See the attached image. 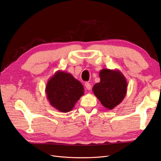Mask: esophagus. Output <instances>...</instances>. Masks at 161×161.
I'll list each match as a JSON object with an SVG mask.
<instances>
[{
	"mask_svg": "<svg viewBox=\"0 0 161 161\" xmlns=\"http://www.w3.org/2000/svg\"><path fill=\"white\" fill-rule=\"evenodd\" d=\"M85 86H86V89L87 90H90L91 89H92V86H91V84H90V83H88V82H86V84H85Z\"/></svg>",
	"mask_w": 161,
	"mask_h": 161,
	"instance_id": "1",
	"label": "esophagus"
}]
</instances>
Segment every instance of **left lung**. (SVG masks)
<instances>
[{"label": "left lung", "mask_w": 161, "mask_h": 161, "mask_svg": "<svg viewBox=\"0 0 161 161\" xmlns=\"http://www.w3.org/2000/svg\"><path fill=\"white\" fill-rule=\"evenodd\" d=\"M100 81L92 88L96 97L107 109L121 103L127 94V81L119 69L104 68L99 71Z\"/></svg>", "instance_id": "left-lung-1"}]
</instances>
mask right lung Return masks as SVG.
Segmentation results:
<instances>
[{
	"instance_id": "obj_1",
	"label": "right lung",
	"mask_w": 161,
	"mask_h": 161,
	"mask_svg": "<svg viewBox=\"0 0 161 161\" xmlns=\"http://www.w3.org/2000/svg\"><path fill=\"white\" fill-rule=\"evenodd\" d=\"M45 92L53 108L68 113L84 94V88L70 73L58 70L47 81Z\"/></svg>"
}]
</instances>
